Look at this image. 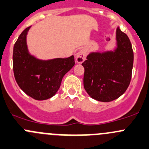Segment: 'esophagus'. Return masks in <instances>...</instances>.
<instances>
[{
    "label": "esophagus",
    "instance_id": "obj_1",
    "mask_svg": "<svg viewBox=\"0 0 149 149\" xmlns=\"http://www.w3.org/2000/svg\"><path fill=\"white\" fill-rule=\"evenodd\" d=\"M86 57V52L84 49H81L76 54V60L78 63H83Z\"/></svg>",
    "mask_w": 149,
    "mask_h": 149
}]
</instances>
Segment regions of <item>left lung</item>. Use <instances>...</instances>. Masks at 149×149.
<instances>
[{
	"label": "left lung",
	"instance_id": "left-lung-1",
	"mask_svg": "<svg viewBox=\"0 0 149 149\" xmlns=\"http://www.w3.org/2000/svg\"><path fill=\"white\" fill-rule=\"evenodd\" d=\"M114 52L92 53L82 63L84 86L96 100L110 102L123 95L132 77L134 54L128 36L117 27Z\"/></svg>",
	"mask_w": 149,
	"mask_h": 149
}]
</instances>
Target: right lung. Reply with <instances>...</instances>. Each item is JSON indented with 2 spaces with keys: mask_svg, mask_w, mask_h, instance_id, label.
I'll list each match as a JSON object with an SVG mask.
<instances>
[{
  "mask_svg": "<svg viewBox=\"0 0 149 149\" xmlns=\"http://www.w3.org/2000/svg\"><path fill=\"white\" fill-rule=\"evenodd\" d=\"M30 27L19 35L14 46L13 70L15 80L22 90L37 100L54 96L62 79L75 65L74 57L40 60L27 51L26 36Z\"/></svg>",
  "mask_w": 149,
  "mask_h": 149,
  "instance_id": "obj_1",
  "label": "right lung"
}]
</instances>
